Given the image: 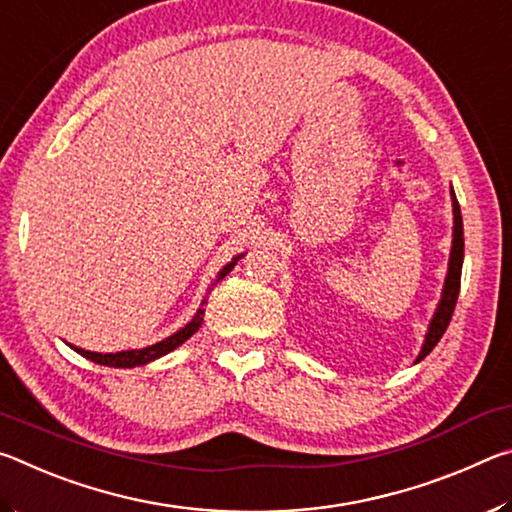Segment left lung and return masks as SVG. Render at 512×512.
Listing matches in <instances>:
<instances>
[{"mask_svg": "<svg viewBox=\"0 0 512 512\" xmlns=\"http://www.w3.org/2000/svg\"><path fill=\"white\" fill-rule=\"evenodd\" d=\"M452 205H454V239H452V253H449V268H447V277H445V289L443 296H440V302L436 307V314H433L427 336H424L422 350L418 354V359L422 361L427 354L436 348L438 341L443 339L445 329L452 320L456 300H458V291H461V268H463V253H465V241H463V216H461V207H458V201L454 196L452 189Z\"/></svg>", "mask_w": 512, "mask_h": 512, "instance_id": "left-lung-1", "label": "left lung"}]
</instances>
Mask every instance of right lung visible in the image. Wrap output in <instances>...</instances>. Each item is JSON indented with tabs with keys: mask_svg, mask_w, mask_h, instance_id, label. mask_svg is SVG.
Masks as SVG:
<instances>
[{
	"mask_svg": "<svg viewBox=\"0 0 512 512\" xmlns=\"http://www.w3.org/2000/svg\"><path fill=\"white\" fill-rule=\"evenodd\" d=\"M244 257V255H237L235 259H232L230 264H225L221 271H219V275H216V280L212 282V287H216V284H219L225 275H228L232 268H235V264L239 262V259ZM210 287V289H212ZM205 305H207V300H203L201 302V309L196 311V316L189 320V323L183 327V329H178L176 334H171V336H167V339L164 341H160V343H153V345H149V348H142V350H124V352H115V354H101V352H90V350H83V348H76V345H72V348L81 354V357H85V359H90V361H94V363H99V366H110V368H135V366H144V363H149V361H155V359H160V357H164V354H169L171 350H176L178 345H183L189 336L192 334H196L198 332V327H201V323H203V316H205Z\"/></svg>",
	"mask_w": 512,
	"mask_h": 512,
	"instance_id": "obj_1",
	"label": "right lung"
}]
</instances>
